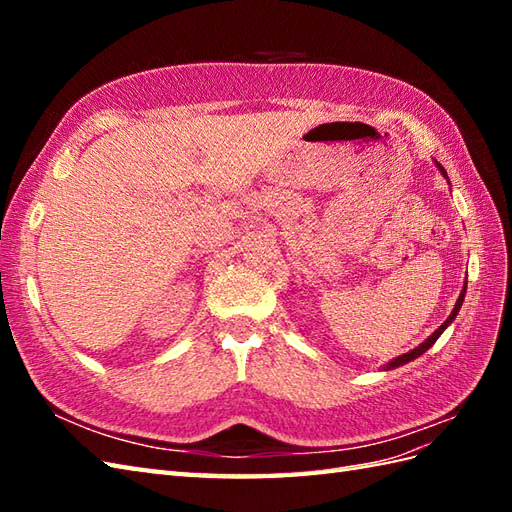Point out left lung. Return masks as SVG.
Instances as JSON below:
<instances>
[{
	"label": "left lung",
	"instance_id": "left-lung-1",
	"mask_svg": "<svg viewBox=\"0 0 512 512\" xmlns=\"http://www.w3.org/2000/svg\"><path fill=\"white\" fill-rule=\"evenodd\" d=\"M436 165H438V162H436ZM438 169H440V173H442V176H444V178H447V171H444V167H442V165H438ZM464 295H466V281H464V288H462V292H460V297H458V301H455V308H453V310H451V314H449V319H447V321H444V323L440 325V328H438L436 332H433V334L429 336V339H427V341H424V343H420L418 347H413V350H411V352H407V354H402V356L394 358V361H389L385 369H394V367H400V365H405V363L413 361V358H418V356H422L424 352H427V350H429V347H431L433 343H436V341L440 339V334H442L444 330H447V328H449V325L453 323V319H455V317H458V312H460V308H462V301H464Z\"/></svg>",
	"mask_w": 512,
	"mask_h": 512
}]
</instances>
